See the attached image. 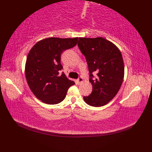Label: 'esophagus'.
<instances>
[{"label":"esophagus","mask_w":152,"mask_h":152,"mask_svg":"<svg viewBox=\"0 0 152 152\" xmlns=\"http://www.w3.org/2000/svg\"><path fill=\"white\" fill-rule=\"evenodd\" d=\"M83 77H82V76H80L79 78H78V80H77V82H78V83H82V82H83Z\"/></svg>","instance_id":"34e87169"}]
</instances>
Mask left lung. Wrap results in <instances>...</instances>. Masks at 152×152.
I'll return each mask as SVG.
<instances>
[{
	"instance_id": "obj_1",
	"label": "left lung",
	"mask_w": 152,
	"mask_h": 152,
	"mask_svg": "<svg viewBox=\"0 0 152 152\" xmlns=\"http://www.w3.org/2000/svg\"><path fill=\"white\" fill-rule=\"evenodd\" d=\"M78 46L86 57L89 82L93 86L91 93L83 96V100L90 106H104L116 95L124 80V63L121 51L102 37L79 38Z\"/></svg>"
}]
</instances>
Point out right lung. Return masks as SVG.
Listing matches in <instances>:
<instances>
[{"label":"right lung","instance_id":"1","mask_svg":"<svg viewBox=\"0 0 152 152\" xmlns=\"http://www.w3.org/2000/svg\"><path fill=\"white\" fill-rule=\"evenodd\" d=\"M78 38H48L31 48L25 64V76L28 86L37 97L48 104L63 101L68 89L75 83L69 80L61 63V55L74 47Z\"/></svg>","mask_w":152,"mask_h":152}]
</instances>
